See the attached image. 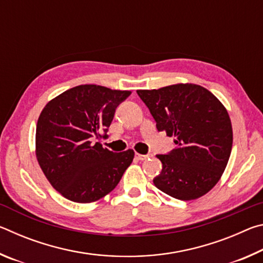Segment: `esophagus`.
Instances as JSON below:
<instances>
[{
    "label": "esophagus",
    "instance_id": "34e87169",
    "mask_svg": "<svg viewBox=\"0 0 263 263\" xmlns=\"http://www.w3.org/2000/svg\"><path fill=\"white\" fill-rule=\"evenodd\" d=\"M136 158L138 160H140V161H144V160H146L148 158V155H144V154H140V153H136Z\"/></svg>",
    "mask_w": 263,
    "mask_h": 263
}]
</instances>
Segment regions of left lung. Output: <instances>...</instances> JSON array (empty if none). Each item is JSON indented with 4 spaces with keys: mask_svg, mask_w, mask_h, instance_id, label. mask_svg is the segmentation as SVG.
<instances>
[{
    "mask_svg": "<svg viewBox=\"0 0 263 263\" xmlns=\"http://www.w3.org/2000/svg\"><path fill=\"white\" fill-rule=\"evenodd\" d=\"M157 122L158 131L174 137L175 149L157 158L162 171L154 185L181 201L209 193L228 166L233 142L228 110L204 87L177 83L137 90Z\"/></svg>",
    "mask_w": 263,
    "mask_h": 263,
    "instance_id": "left-lung-1",
    "label": "left lung"
}]
</instances>
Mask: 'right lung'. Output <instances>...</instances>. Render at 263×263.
Listing matches in <instances>:
<instances>
[{
  "instance_id": "add662e5",
  "label": "right lung",
  "mask_w": 263,
  "mask_h": 263,
  "mask_svg": "<svg viewBox=\"0 0 263 263\" xmlns=\"http://www.w3.org/2000/svg\"><path fill=\"white\" fill-rule=\"evenodd\" d=\"M97 84H81L44 106L35 128V157L51 185L77 203L96 202L111 193L135 158L133 149L114 153L101 138L116 108L130 96Z\"/></svg>"
}]
</instances>
